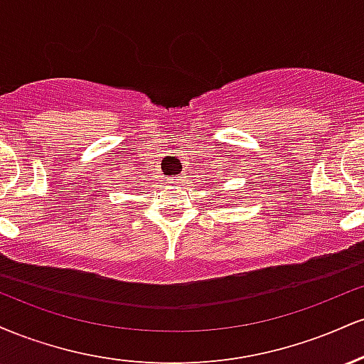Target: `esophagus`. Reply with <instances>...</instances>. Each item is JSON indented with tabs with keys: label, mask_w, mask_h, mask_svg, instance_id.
Segmentation results:
<instances>
[{
	"label": "esophagus",
	"mask_w": 364,
	"mask_h": 364,
	"mask_svg": "<svg viewBox=\"0 0 364 364\" xmlns=\"http://www.w3.org/2000/svg\"><path fill=\"white\" fill-rule=\"evenodd\" d=\"M181 179H183V176H179V174H171V176H169L171 183H179Z\"/></svg>",
	"instance_id": "34e87169"
}]
</instances>
